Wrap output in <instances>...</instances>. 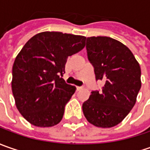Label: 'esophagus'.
<instances>
[{
  "mask_svg": "<svg viewBox=\"0 0 150 150\" xmlns=\"http://www.w3.org/2000/svg\"><path fill=\"white\" fill-rule=\"evenodd\" d=\"M81 89H83V87H77V90L78 91H80Z\"/></svg>",
  "mask_w": 150,
  "mask_h": 150,
  "instance_id": "34e87169",
  "label": "esophagus"
}]
</instances>
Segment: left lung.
I'll list each match as a JSON object with an SVG mask.
<instances>
[{
  "instance_id": "1",
  "label": "left lung",
  "mask_w": 150,
  "mask_h": 150,
  "mask_svg": "<svg viewBox=\"0 0 150 150\" xmlns=\"http://www.w3.org/2000/svg\"><path fill=\"white\" fill-rule=\"evenodd\" d=\"M88 59L93 67L102 90L91 92L83 103L85 118L100 128H111L123 121L136 103L141 88V69L126 46L108 37L86 39Z\"/></svg>"
}]
</instances>
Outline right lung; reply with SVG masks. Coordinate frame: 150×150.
Returning a JSON list of instances; mask_svg holds the SVG:
<instances>
[{
	"mask_svg": "<svg viewBox=\"0 0 150 150\" xmlns=\"http://www.w3.org/2000/svg\"><path fill=\"white\" fill-rule=\"evenodd\" d=\"M85 37L44 32L32 37L16 57L11 88L16 105L38 127H52L63 117L76 91L62 78L68 57L84 47Z\"/></svg>",
	"mask_w": 150,
	"mask_h": 150,
	"instance_id": "1",
	"label": "right lung"
}]
</instances>
